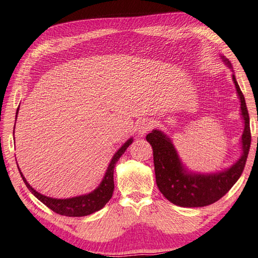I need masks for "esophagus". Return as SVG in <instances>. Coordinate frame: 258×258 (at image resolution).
Returning a JSON list of instances; mask_svg holds the SVG:
<instances>
[{
	"mask_svg": "<svg viewBox=\"0 0 258 258\" xmlns=\"http://www.w3.org/2000/svg\"><path fill=\"white\" fill-rule=\"evenodd\" d=\"M151 126H153V121H150L149 118H143V120H141L137 124V127H136L137 133L140 135L146 134L147 132L151 128Z\"/></svg>",
	"mask_w": 258,
	"mask_h": 258,
	"instance_id": "esophagus-1",
	"label": "esophagus"
}]
</instances>
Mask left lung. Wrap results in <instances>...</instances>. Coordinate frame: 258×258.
<instances>
[{
    "instance_id": "1",
    "label": "left lung",
    "mask_w": 258,
    "mask_h": 258,
    "mask_svg": "<svg viewBox=\"0 0 258 258\" xmlns=\"http://www.w3.org/2000/svg\"><path fill=\"white\" fill-rule=\"evenodd\" d=\"M228 68L232 69L226 56L221 55ZM237 97L241 102V115L244 130L241 137L242 154L232 166L211 173L193 172L184 166L171 138L160 130H153L146 136L154 151L156 183L162 195L172 204L181 207H204L219 201L240 179L245 167L250 146L249 116L245 99L234 74Z\"/></svg>"
}]
</instances>
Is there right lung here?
Returning a JSON list of instances; mask_svg holds the SVG:
<instances>
[{
  "instance_id": "add662e5",
  "label": "right lung",
  "mask_w": 258,
  "mask_h": 258,
  "mask_svg": "<svg viewBox=\"0 0 258 258\" xmlns=\"http://www.w3.org/2000/svg\"><path fill=\"white\" fill-rule=\"evenodd\" d=\"M18 110H19V107L17 108V111H16V118L18 114ZM132 143H133V137H131L130 140H127L122 145L121 148L117 149L116 153L113 155V157H112V159L107 168V171H105L104 173L103 179L97 188H95L92 192L88 194L79 195V196L71 197V198H63V200H61V198H52L37 192L35 188H32L30 186V184L27 182V180L25 179V176L23 175L21 169L18 167V164L17 167L19 170V173H21L22 179L26 184V186L28 187L30 192L34 194L39 201L43 203L45 206L49 207L51 210H53L54 213L60 214L62 216H68V217L88 216L103 208L105 206V204L111 200L112 194H113V189H114L113 171H114L115 163L117 162L118 159H120L121 156L125 153V150L128 148V146Z\"/></svg>"
}]
</instances>
